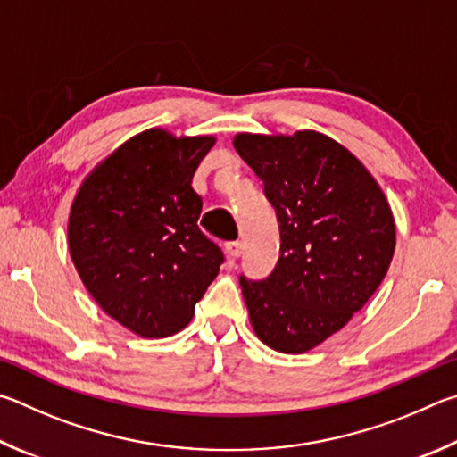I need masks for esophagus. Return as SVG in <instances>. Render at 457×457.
<instances>
[{"label":"esophagus","mask_w":457,"mask_h":457,"mask_svg":"<svg viewBox=\"0 0 457 457\" xmlns=\"http://www.w3.org/2000/svg\"><path fill=\"white\" fill-rule=\"evenodd\" d=\"M241 253H243V245L238 243V241H230V243H227V254L230 259H238L241 257Z\"/></svg>","instance_id":"esophagus-1"}]
</instances>
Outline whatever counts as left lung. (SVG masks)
<instances>
[{
	"label": "left lung",
	"mask_w": 457,
	"mask_h": 457,
	"mask_svg": "<svg viewBox=\"0 0 457 457\" xmlns=\"http://www.w3.org/2000/svg\"><path fill=\"white\" fill-rule=\"evenodd\" d=\"M235 148L265 184L281 233L267 278L241 275L257 337L305 353L347 325L378 291L395 251V222L367 168L325 134H237Z\"/></svg>",
	"instance_id": "1"
}]
</instances>
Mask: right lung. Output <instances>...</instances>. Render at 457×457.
<instances>
[{"mask_svg":"<svg viewBox=\"0 0 457 457\" xmlns=\"http://www.w3.org/2000/svg\"><path fill=\"white\" fill-rule=\"evenodd\" d=\"M212 136H134L94 168L70 211L68 245L96 303L126 329L162 339L190 323L222 265L198 227L192 176Z\"/></svg>","mask_w":457,"mask_h":457,"instance_id":"right-lung-1","label":"right lung"}]
</instances>
